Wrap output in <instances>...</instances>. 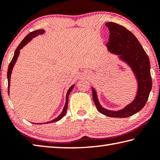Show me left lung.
I'll list each match as a JSON object with an SVG mask.
<instances>
[{
    "instance_id": "obj_1",
    "label": "left lung",
    "mask_w": 160,
    "mask_h": 160,
    "mask_svg": "<svg viewBox=\"0 0 160 160\" xmlns=\"http://www.w3.org/2000/svg\"><path fill=\"white\" fill-rule=\"evenodd\" d=\"M109 39L107 44L111 53L119 56L131 68L136 78L138 88L136 97L131 104L123 109L110 111L100 105L96 91L92 90V98L97 110L102 114L113 118H126L140 112L146 104L152 89L150 64L148 56L137 38L123 26L114 22H107Z\"/></svg>"
}]
</instances>
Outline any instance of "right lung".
<instances>
[{"label":"right lung","instance_id":"add662e5","mask_svg":"<svg viewBox=\"0 0 160 160\" xmlns=\"http://www.w3.org/2000/svg\"><path fill=\"white\" fill-rule=\"evenodd\" d=\"M44 32V29H38V30L36 31H33L30 32V33L28 34L27 36L24 38V39L22 40L20 42V44H19L18 47L16 48V50L15 51V53H14V56H13V58L12 59L11 62H10V64H9V66H8V73H7V77H8V94H9V88H10V76H11V73H12V70L13 67H14V65L15 64L16 61H17V59L19 56V54H20V50L21 48H22L23 47H25V46L28 44V42H29L32 39V38H34L35 37H37V35H39V34H42ZM74 85H72L71 87H70V89L68 90V91L67 92V94H66V104H65V106L63 111H62V112L60 115H59L58 117H56V118H54L53 120L51 121H48V122H46V123H35V124H44V123H53V122H56V121H58L59 120H61V119L66 114V113L67 112V109H68V96H69V94L70 93V92L72 91V89L74 88Z\"/></svg>","mask_w":160,"mask_h":160}]
</instances>
